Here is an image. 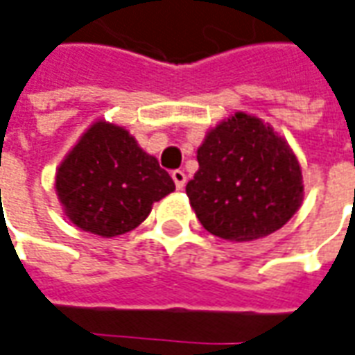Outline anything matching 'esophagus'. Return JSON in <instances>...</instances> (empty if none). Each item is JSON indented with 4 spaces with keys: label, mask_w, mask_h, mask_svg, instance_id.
I'll use <instances>...</instances> for the list:
<instances>
[{
    "label": "esophagus",
    "mask_w": 355,
    "mask_h": 355,
    "mask_svg": "<svg viewBox=\"0 0 355 355\" xmlns=\"http://www.w3.org/2000/svg\"><path fill=\"white\" fill-rule=\"evenodd\" d=\"M171 177H173V180H175V187H177L178 190H182V188H184V184H187V175H184V171L177 168V171H173V173H171Z\"/></svg>",
    "instance_id": "1"
}]
</instances>
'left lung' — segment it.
I'll use <instances>...</instances> for the list:
<instances>
[{
	"label": "left lung",
	"instance_id": "8db88e82",
	"mask_svg": "<svg viewBox=\"0 0 355 355\" xmlns=\"http://www.w3.org/2000/svg\"><path fill=\"white\" fill-rule=\"evenodd\" d=\"M187 194L200 223L227 241L266 237L297 211L303 184L289 146L259 118L237 112L198 149Z\"/></svg>",
	"mask_w": 355,
	"mask_h": 355
}]
</instances>
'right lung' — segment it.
Masks as SVG:
<instances>
[{
	"label": "right lung",
	"mask_w": 355,
	"mask_h": 355,
	"mask_svg": "<svg viewBox=\"0 0 355 355\" xmlns=\"http://www.w3.org/2000/svg\"><path fill=\"white\" fill-rule=\"evenodd\" d=\"M56 190L71 223L116 237L137 227L175 182L124 128L96 122L58 168Z\"/></svg>",
	"instance_id": "1"
}]
</instances>
